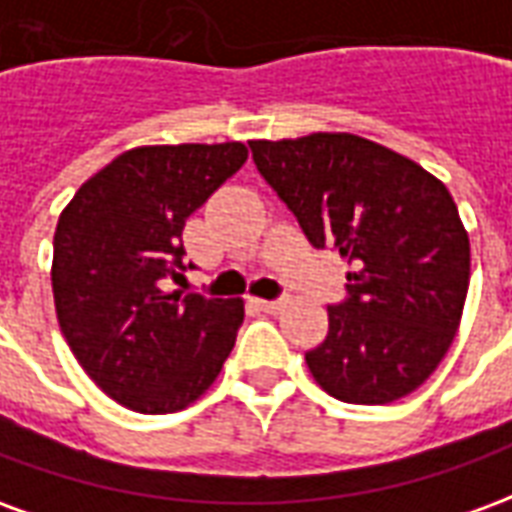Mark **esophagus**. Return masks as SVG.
<instances>
[{
    "label": "esophagus",
    "instance_id": "obj_1",
    "mask_svg": "<svg viewBox=\"0 0 512 512\" xmlns=\"http://www.w3.org/2000/svg\"><path fill=\"white\" fill-rule=\"evenodd\" d=\"M252 304H255L257 310H263V312H277L279 307H282V301H271V299H252Z\"/></svg>",
    "mask_w": 512,
    "mask_h": 512
}]
</instances>
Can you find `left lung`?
I'll return each mask as SVG.
<instances>
[{
    "instance_id": "left-lung-1",
    "label": "left lung",
    "mask_w": 512,
    "mask_h": 512,
    "mask_svg": "<svg viewBox=\"0 0 512 512\" xmlns=\"http://www.w3.org/2000/svg\"><path fill=\"white\" fill-rule=\"evenodd\" d=\"M249 147L307 241L354 266L326 340L307 351L312 378L359 406L411 395L452 345L469 290V235L447 186L354 134Z\"/></svg>"
}]
</instances>
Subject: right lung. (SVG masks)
I'll return each instance as SVG.
<instances>
[{"label":"right lung","mask_w":512,"mask_h":512,"mask_svg":"<svg viewBox=\"0 0 512 512\" xmlns=\"http://www.w3.org/2000/svg\"><path fill=\"white\" fill-rule=\"evenodd\" d=\"M246 147H134L82 183L54 233L57 321L84 373L139 414L180 411L216 381L241 299L172 290L191 213L244 167Z\"/></svg>","instance_id":"1"}]
</instances>
